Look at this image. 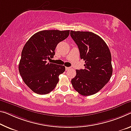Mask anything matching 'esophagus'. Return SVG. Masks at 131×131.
Listing matches in <instances>:
<instances>
[{"label":"esophagus","mask_w":131,"mask_h":131,"mask_svg":"<svg viewBox=\"0 0 131 131\" xmlns=\"http://www.w3.org/2000/svg\"><path fill=\"white\" fill-rule=\"evenodd\" d=\"M65 69H66V70H69L70 69V67H66Z\"/></svg>","instance_id":"obj_1"}]
</instances>
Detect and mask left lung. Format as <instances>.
<instances>
[{
    "label": "left lung",
    "instance_id": "8db88e82",
    "mask_svg": "<svg viewBox=\"0 0 131 131\" xmlns=\"http://www.w3.org/2000/svg\"><path fill=\"white\" fill-rule=\"evenodd\" d=\"M70 36L78 45L84 69L76 70L71 80L73 88L84 96L99 92L113 73L111 55L105 41L92 32L70 31Z\"/></svg>",
    "mask_w": 131,
    "mask_h": 131
}]
</instances>
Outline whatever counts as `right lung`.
Instances as JSON below:
<instances>
[{
  "instance_id": "right-lung-1",
  "label": "right lung",
  "mask_w": 131,
  "mask_h": 131,
  "mask_svg": "<svg viewBox=\"0 0 131 131\" xmlns=\"http://www.w3.org/2000/svg\"><path fill=\"white\" fill-rule=\"evenodd\" d=\"M69 30H43L34 34L24 45L18 65L23 80L32 92L47 94L55 88L65 67L47 63L58 43L69 35Z\"/></svg>"
}]
</instances>
